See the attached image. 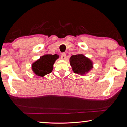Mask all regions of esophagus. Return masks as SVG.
<instances>
[{"label": "esophagus", "mask_w": 127, "mask_h": 127, "mask_svg": "<svg viewBox=\"0 0 127 127\" xmlns=\"http://www.w3.org/2000/svg\"><path fill=\"white\" fill-rule=\"evenodd\" d=\"M61 58L62 60H65L66 58V55L65 53H62L61 56Z\"/></svg>", "instance_id": "1"}]
</instances>
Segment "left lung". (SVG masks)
Here are the masks:
<instances>
[{
    "label": "left lung",
    "instance_id": "8db88e82",
    "mask_svg": "<svg viewBox=\"0 0 127 127\" xmlns=\"http://www.w3.org/2000/svg\"><path fill=\"white\" fill-rule=\"evenodd\" d=\"M70 63L74 73L84 74L93 67L91 61L82 54L72 56L70 58Z\"/></svg>",
    "mask_w": 127,
    "mask_h": 127
}]
</instances>
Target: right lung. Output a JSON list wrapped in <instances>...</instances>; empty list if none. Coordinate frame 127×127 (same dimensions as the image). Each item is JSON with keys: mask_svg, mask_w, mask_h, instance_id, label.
Here are the masks:
<instances>
[{"mask_svg": "<svg viewBox=\"0 0 127 127\" xmlns=\"http://www.w3.org/2000/svg\"><path fill=\"white\" fill-rule=\"evenodd\" d=\"M58 58V56L57 54H47L42 56L40 59L32 64V70L37 76H45L52 71L53 65Z\"/></svg>", "mask_w": 127, "mask_h": 127, "instance_id": "add662e5", "label": "right lung"}]
</instances>
